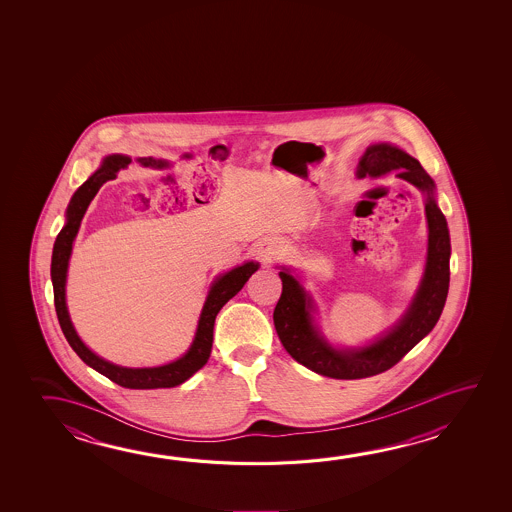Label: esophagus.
Listing matches in <instances>:
<instances>
[{"label":"esophagus","mask_w":512,"mask_h":512,"mask_svg":"<svg viewBox=\"0 0 512 512\" xmlns=\"http://www.w3.org/2000/svg\"><path fill=\"white\" fill-rule=\"evenodd\" d=\"M278 250H280V246H278L277 241H271V239H264V241H262V243L259 244V248H257V255H259L260 262H264V264H269L271 260L277 257Z\"/></svg>","instance_id":"esophagus-1"}]
</instances>
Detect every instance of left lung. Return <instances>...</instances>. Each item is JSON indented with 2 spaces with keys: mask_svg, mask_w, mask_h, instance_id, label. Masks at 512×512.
Masks as SVG:
<instances>
[{
  "mask_svg": "<svg viewBox=\"0 0 512 512\" xmlns=\"http://www.w3.org/2000/svg\"><path fill=\"white\" fill-rule=\"evenodd\" d=\"M398 171V176L427 193L428 255L425 275L411 309L387 334L366 348L336 350L319 334L312 323V302L293 275L280 271L282 294L273 321L285 352L323 377L355 380L384 373L402 361L412 348L436 327L443 312L450 285V234L443 212L434 198V180L418 160L391 144L369 146L359 164V176L384 175Z\"/></svg>",
  "mask_w": 512,
  "mask_h": 512,
  "instance_id": "1",
  "label": "left lung"
}]
</instances>
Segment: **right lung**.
I'll list each match as a JSON object with an SVG mask.
<instances>
[{
	"instance_id": "1",
	"label": "right lung",
	"mask_w": 512,
	"mask_h": 512,
	"mask_svg": "<svg viewBox=\"0 0 512 512\" xmlns=\"http://www.w3.org/2000/svg\"><path fill=\"white\" fill-rule=\"evenodd\" d=\"M139 162L143 166H153V168L166 166L164 160H155L151 157L139 159ZM128 164H130V159L125 155H110L103 160L101 168L84 185H80V189L73 194V198L69 202L68 214H66V218H68L66 225L57 235V241L53 246V257H51V282H53L55 310H57L60 328L76 355L87 366L96 369L98 373L105 375L112 382H116L118 386L128 387V389H160V387L180 386L209 361L210 352H212L214 321H216L219 310L230 298H234L235 294L243 289L248 278L252 277L253 273L259 269V264L246 262L243 266L221 275L212 284L209 296L203 305L202 316L198 321V330H196L193 344H191L189 352L185 353L184 357H180L178 361L169 362L166 366H159V368H121L116 364L103 361L96 353L91 352L80 341V337L76 336L75 328L69 319L68 307H66V289H64L66 275H68V262L71 250H73V241H75L78 228H80V221L84 218L89 203L100 191L101 185L116 178L119 169L126 168Z\"/></svg>"
}]
</instances>
